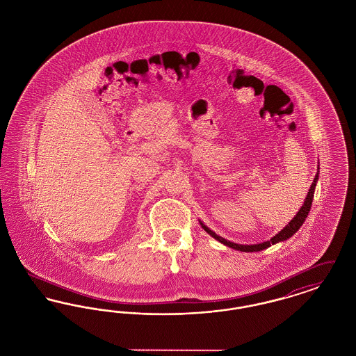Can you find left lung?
I'll return each mask as SVG.
<instances>
[{"instance_id":"1","label":"left lung","mask_w":356,"mask_h":356,"mask_svg":"<svg viewBox=\"0 0 356 356\" xmlns=\"http://www.w3.org/2000/svg\"><path fill=\"white\" fill-rule=\"evenodd\" d=\"M318 175H319V173H316V176H315V179H314V183H312V186H311L308 193H307L305 204H303V207L300 208V211L298 212V215H296L292 220L289 221V224L286 225L277 235H275V236L272 237L271 240H268V241H264V243H260V244H254V245H241V244H236V243L228 241V240L222 238V237L219 236V235H216L213 231H211L208 227H205L203 222H202L204 231H207L211 236L215 237L216 240H219L224 245L231 247V248L237 250V251H243V252L261 251V250H264V248H268L270 245L275 244V243L284 241V240H287L288 237L292 236V235L302 227V224L305 222V218H307V215H308V212H309V209H311V204H312V199H314V192H315V186H316V181H318V177H319Z\"/></svg>"}]
</instances>
